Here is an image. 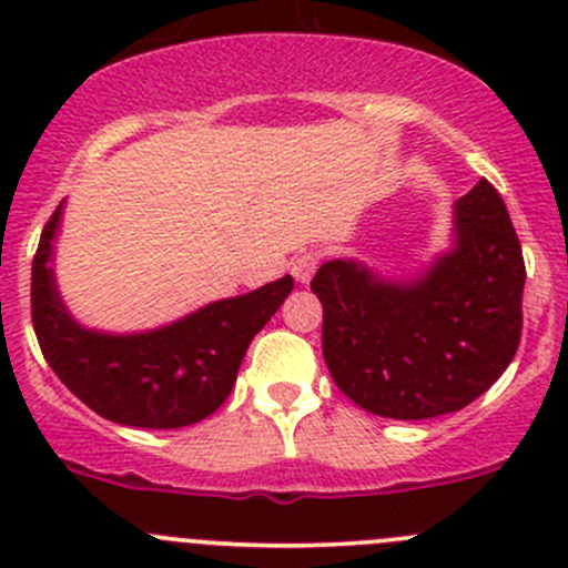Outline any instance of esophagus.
Here are the masks:
<instances>
[{"mask_svg": "<svg viewBox=\"0 0 568 568\" xmlns=\"http://www.w3.org/2000/svg\"><path fill=\"white\" fill-rule=\"evenodd\" d=\"M318 263H321L318 252H313V250L300 252V255L294 257V263H291V274H294L300 283H311V277L316 274Z\"/></svg>", "mask_w": 568, "mask_h": 568, "instance_id": "34e87169", "label": "esophagus"}]
</instances>
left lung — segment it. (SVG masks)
<instances>
[{"label":"left lung","mask_w":568,"mask_h":568,"mask_svg":"<svg viewBox=\"0 0 568 568\" xmlns=\"http://www.w3.org/2000/svg\"><path fill=\"white\" fill-rule=\"evenodd\" d=\"M454 214L456 247L409 283H387L357 261H326L311 283L324 307L326 368L374 415L459 412L519 348L525 261L506 203L480 178Z\"/></svg>","instance_id":"8db88e82"}]
</instances>
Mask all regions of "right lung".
<instances>
[{"label":"right lung","instance_id":"1","mask_svg":"<svg viewBox=\"0 0 568 568\" xmlns=\"http://www.w3.org/2000/svg\"><path fill=\"white\" fill-rule=\"evenodd\" d=\"M62 203L32 257V326L62 385L95 415L134 428H181L222 406L236 385L252 337L277 313L294 280L211 302L192 316L140 335H104L79 326L60 302L51 242Z\"/></svg>","mask_w":568,"mask_h":568}]
</instances>
